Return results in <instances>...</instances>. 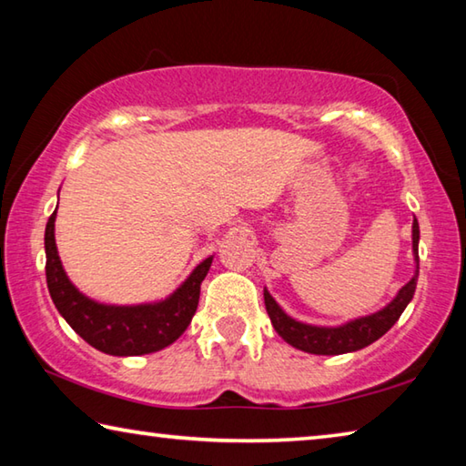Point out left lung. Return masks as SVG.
I'll use <instances>...</instances> for the list:
<instances>
[{
	"mask_svg": "<svg viewBox=\"0 0 466 466\" xmlns=\"http://www.w3.org/2000/svg\"><path fill=\"white\" fill-rule=\"evenodd\" d=\"M417 244H420V224H417V219H413V252L417 261V273H420ZM417 273L413 275L411 281L400 288L399 296L394 298L386 309L376 314H370V317L347 322L343 327H312L289 319L288 314L279 309L278 302L271 298L269 291L265 289L267 314H269L271 325L278 330L283 341H288L291 347H296V350H302L306 353H317V356H339V353L358 351L361 347L374 343L376 339H380L386 330L399 320V317L403 314L407 304L411 302V298L415 294Z\"/></svg>",
	"mask_w": 466,
	"mask_h": 466,
	"instance_id": "1",
	"label": "left lung"
}]
</instances>
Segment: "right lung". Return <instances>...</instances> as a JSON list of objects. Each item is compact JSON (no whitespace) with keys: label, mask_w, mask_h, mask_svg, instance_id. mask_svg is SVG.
<instances>
[{"label":"right lung","mask_w":466,"mask_h":466,"mask_svg":"<svg viewBox=\"0 0 466 466\" xmlns=\"http://www.w3.org/2000/svg\"><path fill=\"white\" fill-rule=\"evenodd\" d=\"M55 214L45 230L46 286L53 304L86 343L108 356H144L175 343L185 333L199 304L201 281L211 257L197 267L168 299L146 306H105L80 294L63 271L55 247Z\"/></svg>","instance_id":"1"}]
</instances>
